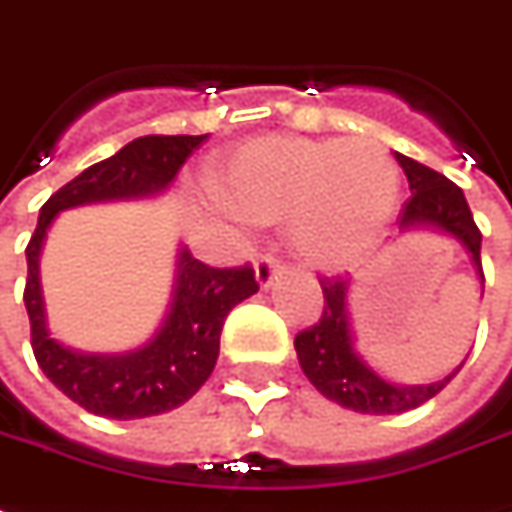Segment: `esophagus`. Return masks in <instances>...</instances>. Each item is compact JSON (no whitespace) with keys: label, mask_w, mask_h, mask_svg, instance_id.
<instances>
[{"label":"esophagus","mask_w":512,"mask_h":512,"mask_svg":"<svg viewBox=\"0 0 512 512\" xmlns=\"http://www.w3.org/2000/svg\"><path fill=\"white\" fill-rule=\"evenodd\" d=\"M255 274H257V282L266 288V285H271L274 282V277H277V260L268 255V252H260L255 260Z\"/></svg>","instance_id":"obj_1"}]
</instances>
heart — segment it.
<instances>
[{
  "label": "heart",
  "instance_id": "obj_1",
  "mask_svg": "<svg viewBox=\"0 0 512 512\" xmlns=\"http://www.w3.org/2000/svg\"><path fill=\"white\" fill-rule=\"evenodd\" d=\"M210 191L235 216L280 227L316 268H343L366 255L391 219L399 169L368 138L266 135L238 146L210 174Z\"/></svg>",
  "mask_w": 512,
  "mask_h": 512
}]
</instances>
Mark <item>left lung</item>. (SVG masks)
Wrapping results in <instances>:
<instances>
[{
	"label": "left lung",
	"instance_id": "obj_1",
	"mask_svg": "<svg viewBox=\"0 0 512 512\" xmlns=\"http://www.w3.org/2000/svg\"><path fill=\"white\" fill-rule=\"evenodd\" d=\"M399 166L405 171L410 182V196L399 210V227H441L452 232L460 244L471 252V260L480 271L482 288H485V274H482L480 244L482 232L474 224L471 207L466 196L455 182L446 180L443 174L432 171L424 163H416L413 157L396 155ZM321 291H324V307L316 324H310L302 332H296L293 346L299 366L307 374V380L316 385L327 399L338 402L341 407L357 410V413H405L413 407L430 402L432 396L449 385L463 366H457L446 380L432 382V385H391L377 377L371 368L357 357L352 349V332H349V316H346V291L349 280L343 277H318Z\"/></svg>",
	"mask_w": 512,
	"mask_h": 512
}]
</instances>
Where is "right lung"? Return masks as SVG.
<instances>
[{
    "mask_svg": "<svg viewBox=\"0 0 512 512\" xmlns=\"http://www.w3.org/2000/svg\"><path fill=\"white\" fill-rule=\"evenodd\" d=\"M205 141L207 135L135 138L113 157L88 166L80 177L66 182L41 207L38 227L27 244L24 285L32 355L46 377L88 413L127 421L160 416L185 405L213 374L227 313L246 296L257 293L260 285L249 263L216 268L182 249L171 310L155 338L130 355H80L60 346L46 332L38 282V255L46 230L66 207L146 196L166 188L177 177L182 163Z\"/></svg>",
    "mask_w": 512,
    "mask_h": 512,
    "instance_id": "add662e5",
    "label": "right lung"
}]
</instances>
